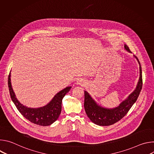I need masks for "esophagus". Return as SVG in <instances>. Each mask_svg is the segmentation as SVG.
<instances>
[{
    "label": "esophagus",
    "instance_id": "1",
    "mask_svg": "<svg viewBox=\"0 0 154 154\" xmlns=\"http://www.w3.org/2000/svg\"><path fill=\"white\" fill-rule=\"evenodd\" d=\"M77 84H78V85H81V86H83V85H85V81H83V80L80 79V80H79L77 81Z\"/></svg>",
    "mask_w": 154,
    "mask_h": 154
}]
</instances>
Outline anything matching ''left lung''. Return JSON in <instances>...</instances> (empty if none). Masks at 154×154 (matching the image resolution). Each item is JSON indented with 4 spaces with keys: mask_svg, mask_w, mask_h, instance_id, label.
Wrapping results in <instances>:
<instances>
[{
    "mask_svg": "<svg viewBox=\"0 0 154 154\" xmlns=\"http://www.w3.org/2000/svg\"><path fill=\"white\" fill-rule=\"evenodd\" d=\"M124 48L127 51L131 53L127 45H124ZM134 57L136 58L140 64L139 80L136 89L126 99L122 102L118 106L113 108H106L100 106L91 97L88 93L84 91L85 110L88 117L95 124L100 126H107L114 124L125 116L131 107L137 101L142 89L143 79L140 63L136 56L134 55Z\"/></svg>",
    "mask_w": 154,
    "mask_h": 154,
    "instance_id": "1",
    "label": "left lung"
}]
</instances>
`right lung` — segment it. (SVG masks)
I'll use <instances>...</instances> for the list:
<instances>
[{
	"label": "right lung",
	"mask_w": 154,
	"mask_h": 154,
	"mask_svg": "<svg viewBox=\"0 0 154 154\" xmlns=\"http://www.w3.org/2000/svg\"><path fill=\"white\" fill-rule=\"evenodd\" d=\"M10 77L11 73L10 72L8 85L10 96L12 101L22 115L31 122L41 126L51 125L57 121L61 113L62 99L66 94L69 91L71 86L66 87L58 93L46 105L37 108H29L21 104L16 97L11 86Z\"/></svg>",
	"instance_id": "right-lung-1"
}]
</instances>
